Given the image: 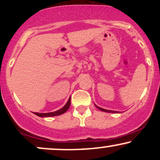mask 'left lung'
<instances>
[{
  "mask_svg": "<svg viewBox=\"0 0 160 160\" xmlns=\"http://www.w3.org/2000/svg\"><path fill=\"white\" fill-rule=\"evenodd\" d=\"M95 107H96L97 108H98L99 110H100V111H104V112H107V113H118V111H111V110H106V109H104V108H100V107H98V106H97L96 104H95Z\"/></svg>",
  "mask_w": 160,
  "mask_h": 160,
  "instance_id": "obj_1",
  "label": "left lung"
}]
</instances>
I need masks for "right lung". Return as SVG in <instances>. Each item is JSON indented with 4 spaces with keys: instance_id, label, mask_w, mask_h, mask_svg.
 <instances>
[{
    "instance_id": "1",
    "label": "right lung",
    "mask_w": 160,
    "mask_h": 160,
    "mask_svg": "<svg viewBox=\"0 0 160 160\" xmlns=\"http://www.w3.org/2000/svg\"><path fill=\"white\" fill-rule=\"evenodd\" d=\"M70 105H71V97H70L68 101L67 102V103L65 104L63 108H62L61 109L58 110V111H54V112H49V113H38V112H34V114L40 117H55V116H58L61 115L62 113H64L68 109Z\"/></svg>"
}]
</instances>
